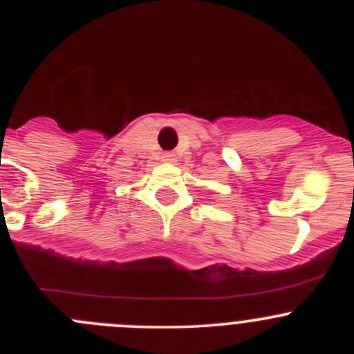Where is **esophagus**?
Masks as SVG:
<instances>
[{
    "instance_id": "esophagus-1",
    "label": "esophagus",
    "mask_w": 354,
    "mask_h": 354,
    "mask_svg": "<svg viewBox=\"0 0 354 354\" xmlns=\"http://www.w3.org/2000/svg\"><path fill=\"white\" fill-rule=\"evenodd\" d=\"M162 160L164 162H174V154L173 152H164Z\"/></svg>"
}]
</instances>
